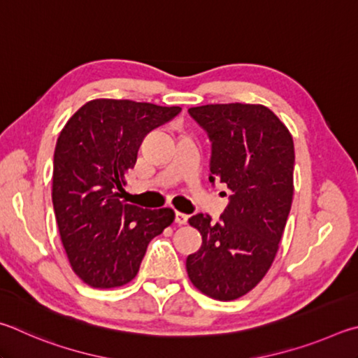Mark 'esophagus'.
I'll return each mask as SVG.
<instances>
[{
	"label": "esophagus",
	"instance_id": "obj_1",
	"mask_svg": "<svg viewBox=\"0 0 358 358\" xmlns=\"http://www.w3.org/2000/svg\"><path fill=\"white\" fill-rule=\"evenodd\" d=\"M174 222L178 224H185L187 222H189V215L182 214V212H176L174 214Z\"/></svg>",
	"mask_w": 358,
	"mask_h": 358
}]
</instances>
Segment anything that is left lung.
Segmentation results:
<instances>
[{
	"instance_id": "8db88e82",
	"label": "left lung",
	"mask_w": 358,
	"mask_h": 358,
	"mask_svg": "<svg viewBox=\"0 0 358 358\" xmlns=\"http://www.w3.org/2000/svg\"><path fill=\"white\" fill-rule=\"evenodd\" d=\"M189 115L212 143L209 180L231 195L217 223L208 214L189 220L203 243L187 258V273L206 296L234 300L264 278L278 252L294 195V141L262 105H203Z\"/></svg>"
}]
</instances>
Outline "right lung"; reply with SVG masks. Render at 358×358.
Segmentation results:
<instances>
[{"mask_svg":"<svg viewBox=\"0 0 358 358\" xmlns=\"http://www.w3.org/2000/svg\"><path fill=\"white\" fill-rule=\"evenodd\" d=\"M180 110L96 99L61 130L53 159V209L69 262L86 285L129 283L149 242L173 223V209L149 210L119 198L144 136Z\"/></svg>","mask_w":358,"mask_h":358,"instance_id":"1","label":"right lung"}]
</instances>
